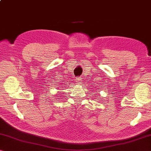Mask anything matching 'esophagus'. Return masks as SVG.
<instances>
[{
    "mask_svg": "<svg viewBox=\"0 0 151 151\" xmlns=\"http://www.w3.org/2000/svg\"><path fill=\"white\" fill-rule=\"evenodd\" d=\"M75 82L79 84V83H82V78H76V80H75Z\"/></svg>",
    "mask_w": 151,
    "mask_h": 151,
    "instance_id": "34e87169",
    "label": "esophagus"
}]
</instances>
